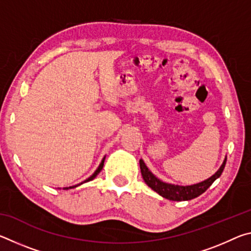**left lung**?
<instances>
[{
	"label": "left lung",
	"instance_id": "1",
	"mask_svg": "<svg viewBox=\"0 0 251 251\" xmlns=\"http://www.w3.org/2000/svg\"><path fill=\"white\" fill-rule=\"evenodd\" d=\"M227 157H225L223 161L222 166L216 172L214 175L208 178L206 180H202L201 182H197V184L194 185H187V186H181V185H175L171 184V182H166L159 179L158 177H156L154 174H152L148 167L144 163L143 159H139V166H141V172L143 179L145 180L148 187L156 192L161 197L168 199V201H190V199H194L198 196H201L202 193H205L206 190L209 188L212 182H214L217 178L220 177L225 165H226Z\"/></svg>",
	"mask_w": 251,
	"mask_h": 251
}]
</instances>
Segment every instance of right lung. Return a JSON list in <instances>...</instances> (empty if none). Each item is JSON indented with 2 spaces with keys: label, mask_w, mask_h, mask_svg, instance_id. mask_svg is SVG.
Masks as SVG:
<instances>
[{
  "label": "right lung",
  "mask_w": 251,
  "mask_h": 251,
  "mask_svg": "<svg viewBox=\"0 0 251 251\" xmlns=\"http://www.w3.org/2000/svg\"><path fill=\"white\" fill-rule=\"evenodd\" d=\"M105 157H106V156H104V158H103V159H101V161H100V166H99V167H97V169H96V171L94 172V174H93V175H92L91 177H88V178H87V179H85L84 181H82V182H80V184H77V185H75V186L64 187V188H63V189H71V188H75V187H77V186H80V185H82V184H84V182H87V181H91V180H93V179H94V178H95V177H96L97 175H99V174L100 173V171H101V169H103V166H104V161H105ZM58 189H61V188H58Z\"/></svg>",
  "instance_id": "add662e5"
}]
</instances>
